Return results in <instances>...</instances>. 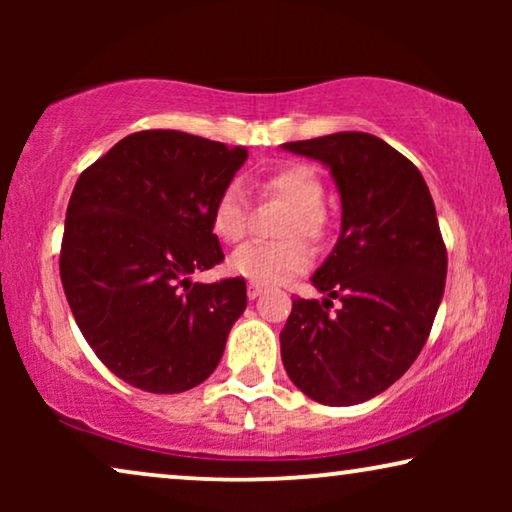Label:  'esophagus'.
I'll return each instance as SVG.
<instances>
[{
	"mask_svg": "<svg viewBox=\"0 0 512 512\" xmlns=\"http://www.w3.org/2000/svg\"><path fill=\"white\" fill-rule=\"evenodd\" d=\"M263 291H265V286H263V284L249 282V286H247V296H249V300H256L258 296H261Z\"/></svg>",
	"mask_w": 512,
	"mask_h": 512,
	"instance_id": "esophagus-1",
	"label": "esophagus"
}]
</instances>
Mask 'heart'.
Instances as JSON below:
<instances>
[{
  "label": "heart",
  "mask_w": 512,
  "mask_h": 512,
  "mask_svg": "<svg viewBox=\"0 0 512 512\" xmlns=\"http://www.w3.org/2000/svg\"><path fill=\"white\" fill-rule=\"evenodd\" d=\"M263 198H277L291 205L282 235L284 242H249L230 256L228 268L256 284H279L298 272L310 268V247L298 235L310 242H321L326 237L324 214V181L319 172L305 163H282L270 167L256 181ZM212 230L219 240L235 244L249 230V202L240 184H228L212 207Z\"/></svg>",
  "instance_id": "b5f03b06"
}]
</instances>
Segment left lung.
<instances>
[{"label":"left lung","instance_id":"1","mask_svg":"<svg viewBox=\"0 0 512 512\" xmlns=\"http://www.w3.org/2000/svg\"><path fill=\"white\" fill-rule=\"evenodd\" d=\"M324 163L342 200L340 237L279 333L291 382L324 405L389 389L422 352L445 291L447 249L422 172L368 132L284 144ZM343 303L330 312L332 298Z\"/></svg>","mask_w":512,"mask_h":512}]
</instances>
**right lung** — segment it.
Returning <instances> with one entry per match:
<instances>
[{"label": "right lung", "instance_id": "obj_1", "mask_svg": "<svg viewBox=\"0 0 512 512\" xmlns=\"http://www.w3.org/2000/svg\"><path fill=\"white\" fill-rule=\"evenodd\" d=\"M244 160V146L142 130L76 181L60 279L83 338L132 387L179 394L219 366L247 307V284H200L191 275L223 261L209 219Z\"/></svg>", "mask_w": 512, "mask_h": 512}]
</instances>
